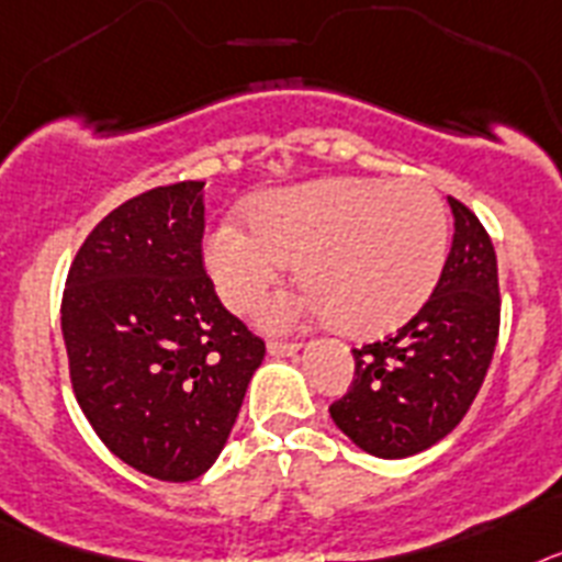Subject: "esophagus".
<instances>
[{
  "mask_svg": "<svg viewBox=\"0 0 562 562\" xmlns=\"http://www.w3.org/2000/svg\"><path fill=\"white\" fill-rule=\"evenodd\" d=\"M300 350V341H288V339H271L268 341V353L271 356H291Z\"/></svg>",
  "mask_w": 562,
  "mask_h": 562,
  "instance_id": "obj_1",
  "label": "esophagus"
}]
</instances>
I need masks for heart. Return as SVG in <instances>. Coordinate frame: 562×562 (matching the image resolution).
<instances>
[{
  "mask_svg": "<svg viewBox=\"0 0 562 562\" xmlns=\"http://www.w3.org/2000/svg\"><path fill=\"white\" fill-rule=\"evenodd\" d=\"M254 226L226 221L206 237L214 285L248 308L296 260L300 300L274 296L262 322L282 328L305 311L330 314L350 334H384L422 308L441 277L450 221L422 180L330 178L266 194Z\"/></svg>",
  "mask_w": 562,
  "mask_h": 562,
  "instance_id": "b5f03b06",
  "label": "heart"
}]
</instances>
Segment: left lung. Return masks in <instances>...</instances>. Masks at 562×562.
<instances>
[{
    "instance_id": "left-lung-1",
    "label": "left lung",
    "mask_w": 562,
    "mask_h": 562,
    "mask_svg": "<svg viewBox=\"0 0 562 562\" xmlns=\"http://www.w3.org/2000/svg\"><path fill=\"white\" fill-rule=\"evenodd\" d=\"M456 234L438 285L407 325L353 348L336 427L364 452L407 458L450 436L484 384L501 330L497 257L484 223L450 198Z\"/></svg>"
}]
</instances>
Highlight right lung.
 I'll return each instance as SVG.
<instances>
[{"label":"right lung","mask_w":562,"mask_h":562,"mask_svg":"<svg viewBox=\"0 0 562 562\" xmlns=\"http://www.w3.org/2000/svg\"><path fill=\"white\" fill-rule=\"evenodd\" d=\"M203 187L183 180L112 209L61 296L78 407L112 456L175 484L221 456L266 356L203 266Z\"/></svg>","instance_id":"right-lung-1"}]
</instances>
